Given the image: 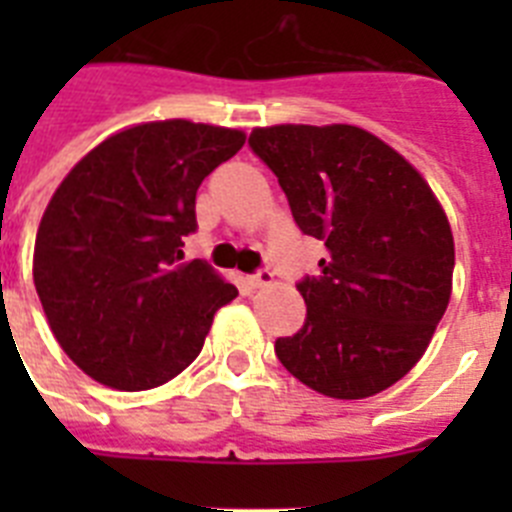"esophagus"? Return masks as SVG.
<instances>
[{
    "instance_id": "34e87169",
    "label": "esophagus",
    "mask_w": 512,
    "mask_h": 512,
    "mask_svg": "<svg viewBox=\"0 0 512 512\" xmlns=\"http://www.w3.org/2000/svg\"><path fill=\"white\" fill-rule=\"evenodd\" d=\"M271 282H274V274H271L269 269H259L256 274H251V277H248V284H251V287H266V284H271Z\"/></svg>"
}]
</instances>
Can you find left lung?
I'll list each match as a JSON object with an SVG mask.
<instances>
[{"label":"left lung","instance_id":"8db88e82","mask_svg":"<svg viewBox=\"0 0 512 512\" xmlns=\"http://www.w3.org/2000/svg\"><path fill=\"white\" fill-rule=\"evenodd\" d=\"M248 146L274 171L297 228L325 243L282 366L320 395L361 400L418 364L451 297L454 235L431 187L354 125L256 128Z\"/></svg>","mask_w":512,"mask_h":512}]
</instances>
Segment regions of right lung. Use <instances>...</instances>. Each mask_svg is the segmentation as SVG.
Listing matches in <instances>:
<instances>
[{"label": "right lung", "mask_w": 512, "mask_h": 512, "mask_svg": "<svg viewBox=\"0 0 512 512\" xmlns=\"http://www.w3.org/2000/svg\"><path fill=\"white\" fill-rule=\"evenodd\" d=\"M246 143L187 120L122 130L81 158L45 207L33 279L53 336L81 372L151 390L184 372L238 289L184 261L202 179Z\"/></svg>", "instance_id": "1"}]
</instances>
